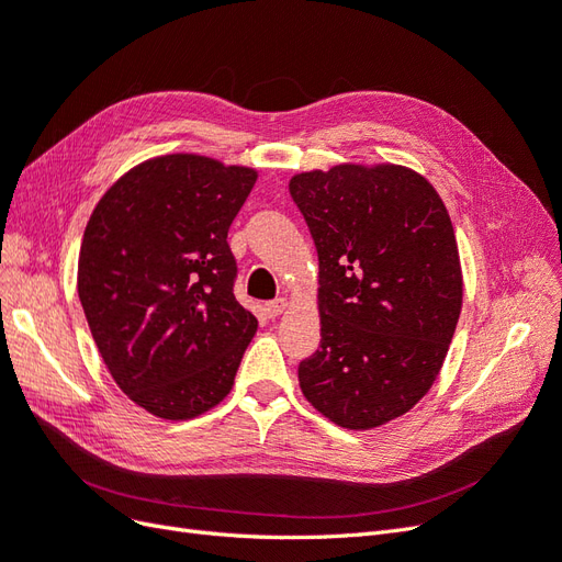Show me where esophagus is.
<instances>
[{"label":"esophagus","instance_id":"1","mask_svg":"<svg viewBox=\"0 0 562 562\" xmlns=\"http://www.w3.org/2000/svg\"><path fill=\"white\" fill-rule=\"evenodd\" d=\"M286 307V299H276V301H268L263 303V311L268 317H278Z\"/></svg>","mask_w":562,"mask_h":562}]
</instances>
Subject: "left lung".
I'll list each match as a JSON object with an SVG mask.
<instances>
[{
    "instance_id": "8db88e82",
    "label": "left lung",
    "mask_w": 562,
    "mask_h": 562,
    "mask_svg": "<svg viewBox=\"0 0 562 562\" xmlns=\"http://www.w3.org/2000/svg\"><path fill=\"white\" fill-rule=\"evenodd\" d=\"M296 207L319 259V350L299 364L303 396L346 429L380 427L437 380L462 311L448 210L404 166L294 175Z\"/></svg>"
}]
</instances>
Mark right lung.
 Wrapping results in <instances>:
<instances>
[{"mask_svg":"<svg viewBox=\"0 0 562 562\" xmlns=\"http://www.w3.org/2000/svg\"><path fill=\"white\" fill-rule=\"evenodd\" d=\"M257 170L168 154L106 189L83 231L77 286L116 385L162 420L231 392L257 317L235 301L228 228Z\"/></svg>","mask_w":562,"mask_h":562,"instance_id":"add662e5","label":"right lung"}]
</instances>
